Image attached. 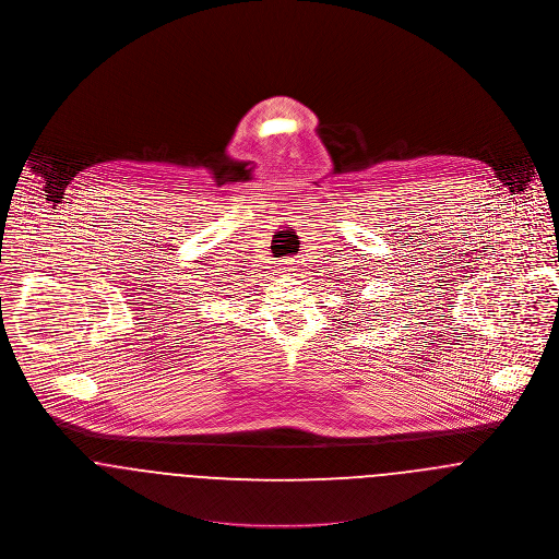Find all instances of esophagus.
I'll use <instances>...</instances> for the list:
<instances>
[{
  "label": "esophagus",
  "mask_w": 559,
  "mask_h": 559,
  "mask_svg": "<svg viewBox=\"0 0 559 559\" xmlns=\"http://www.w3.org/2000/svg\"><path fill=\"white\" fill-rule=\"evenodd\" d=\"M282 264H284L286 271H293V269H295V260H282Z\"/></svg>",
  "instance_id": "34e87169"
}]
</instances>
